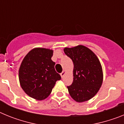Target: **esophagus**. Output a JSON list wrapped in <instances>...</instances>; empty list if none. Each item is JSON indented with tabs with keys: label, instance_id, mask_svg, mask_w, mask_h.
I'll return each mask as SVG.
<instances>
[{
	"label": "esophagus",
	"instance_id": "34e87169",
	"mask_svg": "<svg viewBox=\"0 0 124 124\" xmlns=\"http://www.w3.org/2000/svg\"><path fill=\"white\" fill-rule=\"evenodd\" d=\"M66 71H63V72H62V73H61V77L63 78V77H64V76L66 74Z\"/></svg>",
	"mask_w": 124,
	"mask_h": 124
}]
</instances>
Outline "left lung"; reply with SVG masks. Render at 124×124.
I'll return each instance as SVG.
<instances>
[{
  "label": "left lung",
  "mask_w": 124,
  "mask_h": 124,
  "mask_svg": "<svg viewBox=\"0 0 124 124\" xmlns=\"http://www.w3.org/2000/svg\"><path fill=\"white\" fill-rule=\"evenodd\" d=\"M64 52L73 61V82L68 89L71 97L78 102L92 99L103 81L102 65L94 53L85 46L66 47Z\"/></svg>",
  "instance_id": "8db88e82"
}]
</instances>
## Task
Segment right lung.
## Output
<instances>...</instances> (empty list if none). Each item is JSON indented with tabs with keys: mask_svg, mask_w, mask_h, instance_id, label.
Segmentation results:
<instances>
[{
	"mask_svg": "<svg viewBox=\"0 0 124 124\" xmlns=\"http://www.w3.org/2000/svg\"><path fill=\"white\" fill-rule=\"evenodd\" d=\"M53 50L35 48L26 54L18 70L20 86L28 96L42 101L48 97L61 76L51 60Z\"/></svg>",
	"mask_w": 124,
	"mask_h": 124,
	"instance_id": "add662e5",
	"label": "right lung"
}]
</instances>
